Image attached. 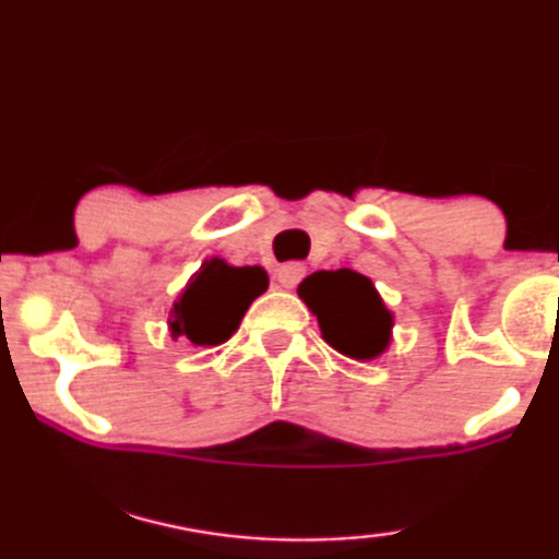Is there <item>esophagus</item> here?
Wrapping results in <instances>:
<instances>
[{"instance_id": "obj_1", "label": "esophagus", "mask_w": 559, "mask_h": 559, "mask_svg": "<svg viewBox=\"0 0 559 559\" xmlns=\"http://www.w3.org/2000/svg\"><path fill=\"white\" fill-rule=\"evenodd\" d=\"M306 277V266L300 262H289V264H282L277 270V282L285 289H293L297 287V282Z\"/></svg>"}]
</instances>
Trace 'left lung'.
Instances as JSON below:
<instances>
[{"instance_id": "1", "label": "left lung", "mask_w": 559, "mask_h": 559, "mask_svg": "<svg viewBox=\"0 0 559 559\" xmlns=\"http://www.w3.org/2000/svg\"><path fill=\"white\" fill-rule=\"evenodd\" d=\"M297 295L313 310L325 344L344 357L372 361L390 346L393 313L365 274L354 270L313 272L300 282Z\"/></svg>"}]
</instances>
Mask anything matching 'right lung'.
<instances>
[{
    "mask_svg": "<svg viewBox=\"0 0 559 559\" xmlns=\"http://www.w3.org/2000/svg\"><path fill=\"white\" fill-rule=\"evenodd\" d=\"M266 287L270 277L262 266H234L221 257L205 259L169 310L171 338H187L194 346L228 342Z\"/></svg>",
    "mask_w": 559,
    "mask_h": 559,
    "instance_id": "1",
    "label": "right lung"
}]
</instances>
